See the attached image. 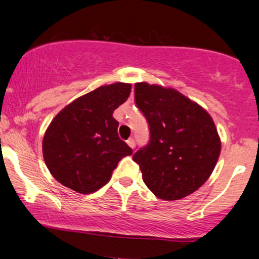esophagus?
Masks as SVG:
<instances>
[{
    "label": "esophagus",
    "instance_id": "obj_1",
    "mask_svg": "<svg viewBox=\"0 0 259 259\" xmlns=\"http://www.w3.org/2000/svg\"><path fill=\"white\" fill-rule=\"evenodd\" d=\"M126 144L129 145V147H132V149H134V147H135V140H134V139H133V138L127 139Z\"/></svg>",
    "mask_w": 259,
    "mask_h": 259
}]
</instances>
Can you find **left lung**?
Returning a JSON list of instances; mask_svg holds the SVG:
<instances>
[{
  "mask_svg": "<svg viewBox=\"0 0 259 259\" xmlns=\"http://www.w3.org/2000/svg\"><path fill=\"white\" fill-rule=\"evenodd\" d=\"M135 103L149 123V144L133 156L147 188L163 200L194 193L220 155L211 116L178 91L146 82L135 83Z\"/></svg>",
  "mask_w": 259,
  "mask_h": 259,
  "instance_id": "left-lung-1",
  "label": "left lung"
}]
</instances>
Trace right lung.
<instances>
[{"mask_svg": "<svg viewBox=\"0 0 259 259\" xmlns=\"http://www.w3.org/2000/svg\"><path fill=\"white\" fill-rule=\"evenodd\" d=\"M132 84L96 88L66 106L42 139V156L53 177L67 188L90 194L109 182L119 161L133 150L118 136L113 112L126 101Z\"/></svg>", "mask_w": 259, "mask_h": 259, "instance_id": "1", "label": "right lung"}]
</instances>
